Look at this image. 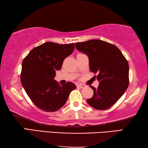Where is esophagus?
I'll return each instance as SVG.
<instances>
[{"label":"esophagus","mask_w":148,"mask_h":148,"mask_svg":"<svg viewBox=\"0 0 148 148\" xmlns=\"http://www.w3.org/2000/svg\"><path fill=\"white\" fill-rule=\"evenodd\" d=\"M77 87H79V88H84V87H86V86L85 84H79Z\"/></svg>","instance_id":"obj_1"}]
</instances>
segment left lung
Wrapping results in <instances>:
<instances>
[{
	"instance_id": "8db88e82",
	"label": "left lung",
	"mask_w": 148,
	"mask_h": 148,
	"mask_svg": "<svg viewBox=\"0 0 148 148\" xmlns=\"http://www.w3.org/2000/svg\"><path fill=\"white\" fill-rule=\"evenodd\" d=\"M76 48L87 55L90 71L98 73L99 87L95 89L90 86L93 90V95L87 99V102L97 110L110 108L121 98L129 86L128 61L117 46L101 40L77 42Z\"/></svg>"
}]
</instances>
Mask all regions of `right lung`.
I'll use <instances>...</instances> for the list:
<instances>
[{
  "instance_id": "obj_1",
  "label": "right lung",
  "mask_w": 148,
  "mask_h": 148,
  "mask_svg": "<svg viewBox=\"0 0 148 148\" xmlns=\"http://www.w3.org/2000/svg\"><path fill=\"white\" fill-rule=\"evenodd\" d=\"M74 49V43L46 42L35 47L22 62L21 82L33 104L45 112H56L66 103L76 89L72 82L59 85L54 80L56 71Z\"/></svg>"
}]
</instances>
